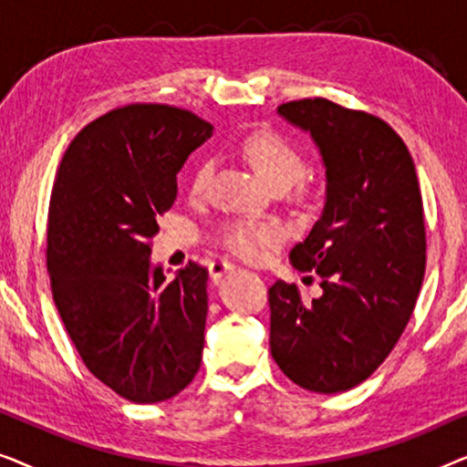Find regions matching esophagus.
<instances>
[{
    "mask_svg": "<svg viewBox=\"0 0 467 467\" xmlns=\"http://www.w3.org/2000/svg\"><path fill=\"white\" fill-rule=\"evenodd\" d=\"M232 267H234L232 261H227V259H214L213 264H210V278L219 280V278L223 276V274L232 270Z\"/></svg>",
    "mask_w": 467,
    "mask_h": 467,
    "instance_id": "obj_1",
    "label": "esophagus"
}]
</instances>
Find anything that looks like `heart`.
<instances>
[{
	"label": "heart",
	"instance_id": "obj_1",
	"mask_svg": "<svg viewBox=\"0 0 467 467\" xmlns=\"http://www.w3.org/2000/svg\"><path fill=\"white\" fill-rule=\"evenodd\" d=\"M242 155L253 170L276 191L289 189L302 178L306 170V157L297 144H293L283 133L272 130L253 131L242 142ZM213 174V163L202 161L191 176L189 189L200 195ZM278 238L276 229L253 221H227L216 229V240L229 253L242 259H257L267 244Z\"/></svg>",
	"mask_w": 467,
	"mask_h": 467
}]
</instances>
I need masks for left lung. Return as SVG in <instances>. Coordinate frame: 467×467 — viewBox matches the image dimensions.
Wrapping results in <instances>:
<instances>
[{
	"label": "left lung",
	"instance_id": "obj_1",
	"mask_svg": "<svg viewBox=\"0 0 467 467\" xmlns=\"http://www.w3.org/2000/svg\"><path fill=\"white\" fill-rule=\"evenodd\" d=\"M278 114L315 140L327 191L321 219L289 254L323 293L304 302L296 285L270 286L272 357L302 389L348 391L391 353L423 285L417 170L404 140L374 114L323 98L286 101Z\"/></svg>",
	"mask_w": 467,
	"mask_h": 467
}]
</instances>
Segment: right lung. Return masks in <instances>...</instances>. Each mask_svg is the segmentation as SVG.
<instances>
[{
  "instance_id": "obj_1",
  "label": "right lung",
  "mask_w": 467,
  "mask_h": 467,
  "mask_svg": "<svg viewBox=\"0 0 467 467\" xmlns=\"http://www.w3.org/2000/svg\"><path fill=\"white\" fill-rule=\"evenodd\" d=\"M213 125L165 104L114 108L80 130L57 171L47 267L53 299L95 379L133 404L174 398L202 363L208 270L150 267L176 174Z\"/></svg>"
}]
</instances>
